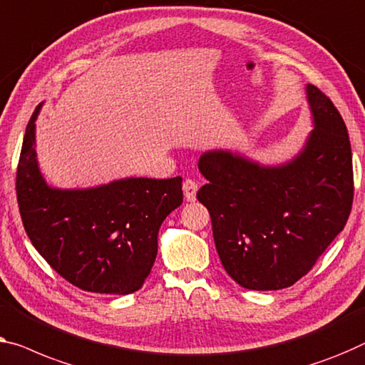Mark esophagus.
<instances>
[{"label": "esophagus", "mask_w": 365, "mask_h": 365, "mask_svg": "<svg viewBox=\"0 0 365 365\" xmlns=\"http://www.w3.org/2000/svg\"><path fill=\"white\" fill-rule=\"evenodd\" d=\"M197 192H198V183L195 180H185L183 182V195L187 201H195L197 200Z\"/></svg>", "instance_id": "1"}]
</instances>
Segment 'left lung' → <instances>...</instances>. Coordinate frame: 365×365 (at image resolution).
<instances>
[{
    "mask_svg": "<svg viewBox=\"0 0 365 365\" xmlns=\"http://www.w3.org/2000/svg\"><path fill=\"white\" fill-rule=\"evenodd\" d=\"M313 129L282 164H260L230 149L206 150L197 198L210 211L216 251L247 290H282L308 274L344 230L354 197L352 152L339 111L304 86Z\"/></svg>",
    "mask_w": 365,
    "mask_h": 365,
    "instance_id": "left-lung-1",
    "label": "left lung"
}]
</instances>
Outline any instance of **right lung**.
<instances>
[{
  "label": "right lung",
  "instance_id": "obj_1",
  "mask_svg": "<svg viewBox=\"0 0 365 365\" xmlns=\"http://www.w3.org/2000/svg\"><path fill=\"white\" fill-rule=\"evenodd\" d=\"M42 106L26 128L16 175L21 217L32 246L81 290L138 292L155 262L160 225L183 201L182 178L124 177L88 188L52 187L36 152Z\"/></svg>",
  "mask_w": 365,
  "mask_h": 365
}]
</instances>
